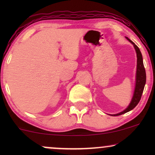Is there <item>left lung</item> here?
I'll return each instance as SVG.
<instances>
[{"label": "left lung", "mask_w": 155, "mask_h": 155, "mask_svg": "<svg viewBox=\"0 0 155 155\" xmlns=\"http://www.w3.org/2000/svg\"><path fill=\"white\" fill-rule=\"evenodd\" d=\"M131 44H133L134 48L135 49L137 54V71H136V78H135V91L134 94H133V97L130 104L128 105V107L126 108L124 111H123L120 113L114 114V116H120L122 115L125 113L130 111V110L134 109V108L137 105V104L139 103L142 94H143L144 87H145V82H146V73H145V69L144 67L143 64V56L140 51L139 48L133 43V42L128 39V37H126Z\"/></svg>", "instance_id": "8db88e82"}]
</instances>
